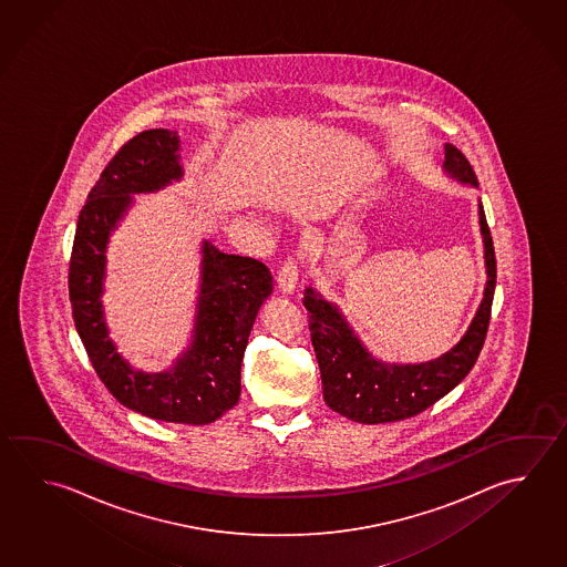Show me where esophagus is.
<instances>
[{"label":"esophagus","mask_w":567,"mask_h":567,"mask_svg":"<svg viewBox=\"0 0 567 567\" xmlns=\"http://www.w3.org/2000/svg\"><path fill=\"white\" fill-rule=\"evenodd\" d=\"M298 282V260L288 257L279 270V287L282 292H292L297 288Z\"/></svg>","instance_id":"34e87169"}]
</instances>
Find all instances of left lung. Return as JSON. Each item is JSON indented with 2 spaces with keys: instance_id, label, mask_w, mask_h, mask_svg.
<instances>
[{
  "instance_id": "1",
  "label": "left lung",
  "mask_w": 567,
  "mask_h": 567,
  "mask_svg": "<svg viewBox=\"0 0 567 567\" xmlns=\"http://www.w3.org/2000/svg\"><path fill=\"white\" fill-rule=\"evenodd\" d=\"M444 171L450 177L477 187V177L462 151L447 143ZM480 229L484 235L486 288L476 317L466 334L436 360L420 364H390L368 352L337 305L315 288L305 290L310 340L317 352L324 402L338 414L362 424H384L416 416L456 388L472 367L486 340L492 300L496 290V255L480 203Z\"/></svg>"
}]
</instances>
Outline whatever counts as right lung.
<instances>
[{"mask_svg": "<svg viewBox=\"0 0 567 567\" xmlns=\"http://www.w3.org/2000/svg\"><path fill=\"white\" fill-rule=\"evenodd\" d=\"M179 133L150 130L121 147L93 185L78 219L70 260L75 328L101 382L123 406L175 424H210L239 402L240 364L259 308L272 292L265 262L227 255L203 240L197 317L189 350L165 372L130 367L103 318L105 250L135 193L183 177Z\"/></svg>", "mask_w": 567, "mask_h": 567, "instance_id": "right-lung-1", "label": "right lung"}]
</instances>
